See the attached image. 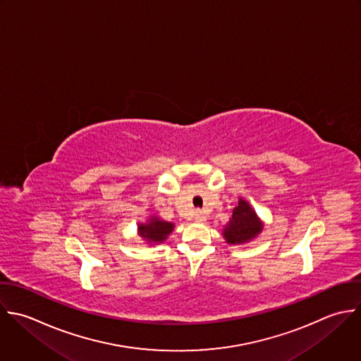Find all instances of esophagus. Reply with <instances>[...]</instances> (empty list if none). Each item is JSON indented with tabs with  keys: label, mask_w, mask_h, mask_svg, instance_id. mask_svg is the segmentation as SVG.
I'll use <instances>...</instances> for the list:
<instances>
[{
	"label": "esophagus",
	"mask_w": 361,
	"mask_h": 361,
	"mask_svg": "<svg viewBox=\"0 0 361 361\" xmlns=\"http://www.w3.org/2000/svg\"><path fill=\"white\" fill-rule=\"evenodd\" d=\"M204 221H205V215L202 212L197 211L195 212V222H204Z\"/></svg>",
	"instance_id": "obj_1"
}]
</instances>
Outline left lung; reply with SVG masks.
<instances>
[{
    "label": "left lung",
    "mask_w": 361,
    "mask_h": 361,
    "mask_svg": "<svg viewBox=\"0 0 361 361\" xmlns=\"http://www.w3.org/2000/svg\"><path fill=\"white\" fill-rule=\"evenodd\" d=\"M262 229L263 226L256 212L245 200L240 198L238 207L233 209L231 222L224 231V236L228 243L240 245L252 240L262 232Z\"/></svg>",
    "instance_id": "8db88e82"
}]
</instances>
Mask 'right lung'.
Wrapping results in <instances>:
<instances>
[{
  "label": "right lung",
  "mask_w": 361,
  "mask_h": 361,
  "mask_svg": "<svg viewBox=\"0 0 361 361\" xmlns=\"http://www.w3.org/2000/svg\"><path fill=\"white\" fill-rule=\"evenodd\" d=\"M173 232V224L160 221L159 218H150L147 224L139 225V233L147 242L161 243Z\"/></svg>",
  "instance_id": "add662e5"
}]
</instances>
